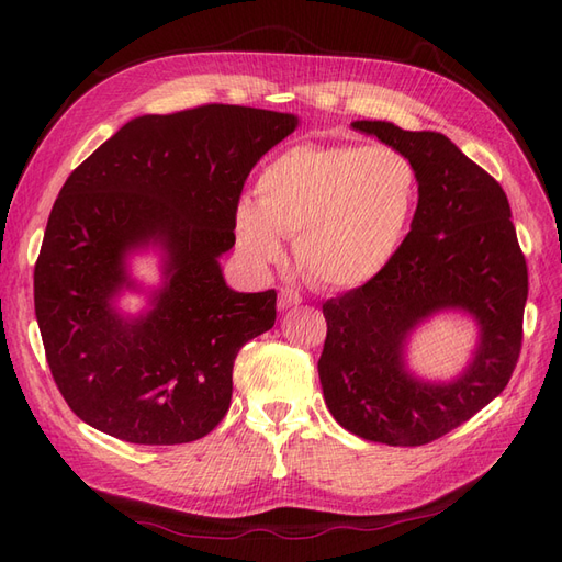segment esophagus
I'll return each mask as SVG.
<instances>
[{
    "mask_svg": "<svg viewBox=\"0 0 562 562\" xmlns=\"http://www.w3.org/2000/svg\"><path fill=\"white\" fill-rule=\"evenodd\" d=\"M297 304H302V295L291 291V288H283V291L279 293V310L281 312L293 310V307H297Z\"/></svg>",
    "mask_w": 562,
    "mask_h": 562,
    "instance_id": "obj_1",
    "label": "esophagus"
}]
</instances>
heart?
Returning <instances> with one entry per match:
<instances>
[{
  "label": "heart",
  "instance_id": "obj_1",
  "mask_svg": "<svg viewBox=\"0 0 562 562\" xmlns=\"http://www.w3.org/2000/svg\"><path fill=\"white\" fill-rule=\"evenodd\" d=\"M419 206V173L384 145H293L258 178V201L241 199L234 232L246 258L283 260V236L310 279L347 291L375 281L396 260Z\"/></svg>",
  "mask_w": 562,
  "mask_h": 562
}]
</instances>
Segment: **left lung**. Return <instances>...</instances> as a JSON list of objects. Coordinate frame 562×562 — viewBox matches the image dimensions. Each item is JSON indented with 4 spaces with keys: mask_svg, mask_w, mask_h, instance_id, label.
Returning <instances> with one entry per match:
<instances>
[{
    "mask_svg": "<svg viewBox=\"0 0 562 562\" xmlns=\"http://www.w3.org/2000/svg\"><path fill=\"white\" fill-rule=\"evenodd\" d=\"M411 159L419 206L382 277L323 304V398L339 427L386 446H424L457 429L512 380L522 342L527 265L499 182L443 133L351 122ZM464 311L480 345L450 383L415 379L404 345L424 319Z\"/></svg>",
    "mask_w": 562,
    "mask_h": 562,
    "instance_id": "8db88e82",
    "label": "left lung"
}]
</instances>
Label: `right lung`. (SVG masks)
<instances>
[{
	"label": "right lung",
	"mask_w": 562,
	"mask_h": 562,
	"mask_svg": "<svg viewBox=\"0 0 562 562\" xmlns=\"http://www.w3.org/2000/svg\"><path fill=\"white\" fill-rule=\"evenodd\" d=\"M297 116L203 105L135 116L79 164L48 215L35 265L46 361L72 413L138 446L211 434L229 411L232 368L277 321V293H236L220 255L252 166ZM162 252V285L138 317L115 310L133 251Z\"/></svg>",
	"instance_id": "add662e5"
}]
</instances>
